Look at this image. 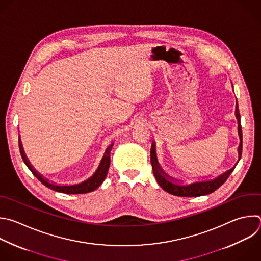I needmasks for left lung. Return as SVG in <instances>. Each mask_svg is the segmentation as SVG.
I'll list each match as a JSON object with an SVG mask.
<instances>
[{
    "label": "left lung",
    "mask_w": 261,
    "mask_h": 261,
    "mask_svg": "<svg viewBox=\"0 0 261 261\" xmlns=\"http://www.w3.org/2000/svg\"><path fill=\"white\" fill-rule=\"evenodd\" d=\"M233 88V87H232ZM238 103L236 107V118L238 120V133L240 137V144L238 146V162L241 159L242 154V129H241V117L238 109ZM238 162L227 171L221 173L220 175L213 179H206V180H198L193 184H188L184 185L181 180H177L175 178H173L169 176L167 173L162 169L158 162L156 158V151H155V142L152 141L151 143V148H150V163L152 166V172L153 175L155 177V180L158 181L159 186L166 191L167 193L178 196V197H200V196H205L213 193L216 191L218 188H220L228 178V176L231 174V172L236 168Z\"/></svg>",
    "instance_id": "1"
}]
</instances>
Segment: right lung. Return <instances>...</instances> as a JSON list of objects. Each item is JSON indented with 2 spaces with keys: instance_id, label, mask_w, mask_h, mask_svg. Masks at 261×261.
I'll return each instance as SVG.
<instances>
[{
  "instance_id": "obj_1",
  "label": "right lung",
  "mask_w": 261,
  "mask_h": 261,
  "mask_svg": "<svg viewBox=\"0 0 261 261\" xmlns=\"http://www.w3.org/2000/svg\"><path fill=\"white\" fill-rule=\"evenodd\" d=\"M19 149H20V153L22 156V160L24 162V164L28 166V168L32 171L33 174L47 188L59 192V193H63V194H87V193H90L95 191L98 187L101 186V184L103 182V180L107 177L108 174V171L110 168V164H111V150L113 148L114 143H112L106 150L100 164L98 166V168L96 169V171L93 173V175L90 176L89 178H87L86 180L80 182V184H75V185H70V186H62V185H57L54 184L53 181H50L49 179L45 178L43 175H41L40 173L33 167V165L31 164V162L29 161L24 149L22 147V143H21V139L19 136Z\"/></svg>"
}]
</instances>
